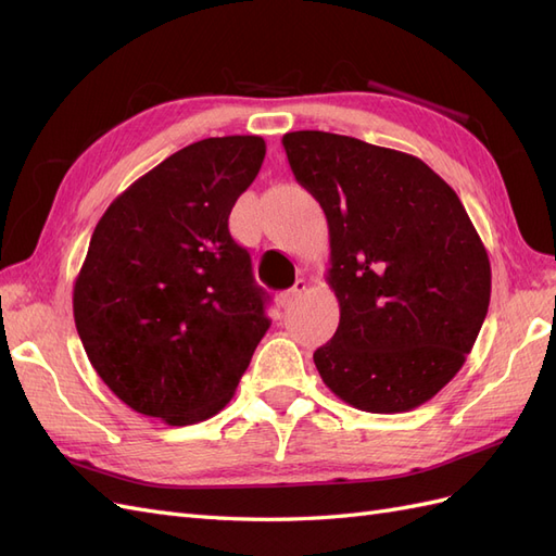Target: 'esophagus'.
Listing matches in <instances>:
<instances>
[{
  "label": "esophagus",
  "instance_id": "1",
  "mask_svg": "<svg viewBox=\"0 0 556 556\" xmlns=\"http://www.w3.org/2000/svg\"><path fill=\"white\" fill-rule=\"evenodd\" d=\"M306 288H308V282L304 280V278H299L296 282H294V288H290V290H285L282 294H280V306L282 308H290L296 299H301V294L306 292Z\"/></svg>",
  "mask_w": 556,
  "mask_h": 556
}]
</instances>
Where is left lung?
I'll list each match as a JSON object with an SVG mask.
<instances>
[{
  "instance_id": "obj_1",
  "label": "left lung",
  "mask_w": 556,
  "mask_h": 556,
  "mask_svg": "<svg viewBox=\"0 0 556 556\" xmlns=\"http://www.w3.org/2000/svg\"><path fill=\"white\" fill-rule=\"evenodd\" d=\"M282 146L329 225L341 319L313 355L319 376L366 413L422 406L490 308V257L457 192L422 160L341 134L290 131Z\"/></svg>"
}]
</instances>
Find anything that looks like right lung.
<instances>
[{
    "label": "right lung",
    "instance_id": "right-lung-1",
    "mask_svg": "<svg viewBox=\"0 0 556 556\" xmlns=\"http://www.w3.org/2000/svg\"><path fill=\"white\" fill-rule=\"evenodd\" d=\"M262 137L178 150L97 223L74 285L76 329L131 410L185 427L220 413L271 319L229 213L260 174Z\"/></svg>",
    "mask_w": 556,
    "mask_h": 556
}]
</instances>
